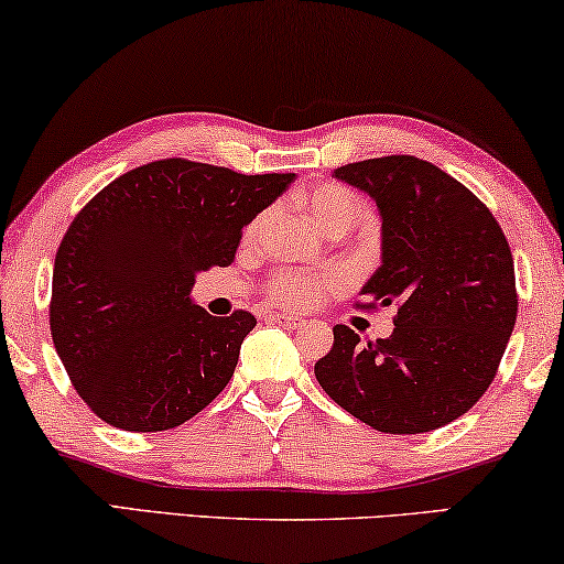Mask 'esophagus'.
Returning <instances> with one entry per match:
<instances>
[{
	"mask_svg": "<svg viewBox=\"0 0 564 564\" xmlns=\"http://www.w3.org/2000/svg\"><path fill=\"white\" fill-rule=\"evenodd\" d=\"M271 322L283 326V329H299V326L304 324V318H299V316H293V314H273Z\"/></svg>",
	"mask_w": 564,
	"mask_h": 564,
	"instance_id": "esophagus-1",
	"label": "esophagus"
}]
</instances>
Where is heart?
Wrapping results in <instances>:
<instances>
[{
  "mask_svg": "<svg viewBox=\"0 0 564 564\" xmlns=\"http://www.w3.org/2000/svg\"><path fill=\"white\" fill-rule=\"evenodd\" d=\"M311 220H316L329 232H347L359 217H362V199L341 184H318L306 195H301ZM344 275L339 271L324 273H301V271H279L268 281V299L281 306H311L322 299L324 291L339 289Z\"/></svg>",
  "mask_w": 564,
  "mask_h": 564,
  "instance_id": "obj_1",
  "label": "heart"
}]
</instances>
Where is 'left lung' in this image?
Here are the masks:
<instances>
[{
    "instance_id": "1",
    "label": "left lung",
    "mask_w": 564,
    "mask_h": 564,
    "mask_svg": "<svg viewBox=\"0 0 564 564\" xmlns=\"http://www.w3.org/2000/svg\"><path fill=\"white\" fill-rule=\"evenodd\" d=\"M382 215V265L357 308L394 306L388 339L334 326L314 367L349 415L392 435L443 427L481 400L517 322L514 258L491 209L425 159L392 154L334 170Z\"/></svg>"
}]
</instances>
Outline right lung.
Returning <instances> with one entry per match:
<instances>
[{
  "label": "right lung",
  "instance_id": "right-lung-1",
  "mask_svg": "<svg viewBox=\"0 0 564 564\" xmlns=\"http://www.w3.org/2000/svg\"><path fill=\"white\" fill-rule=\"evenodd\" d=\"M296 174L159 159L106 184L57 248L50 332L75 392L108 425L170 431L230 382L250 311L192 304L199 271L230 265L242 228Z\"/></svg>",
  "mask_w": 564,
  "mask_h": 564
}]
</instances>
